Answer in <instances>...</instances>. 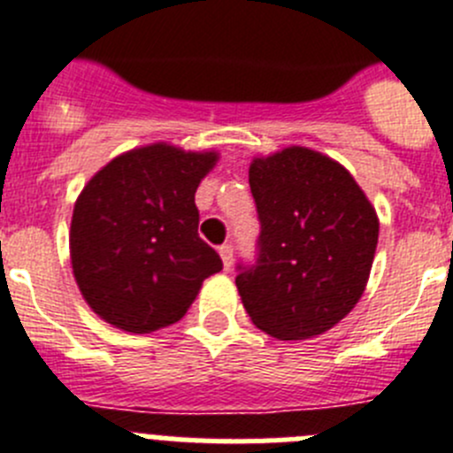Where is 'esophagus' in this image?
Segmentation results:
<instances>
[{"label": "esophagus", "instance_id": "34e87169", "mask_svg": "<svg viewBox=\"0 0 453 453\" xmlns=\"http://www.w3.org/2000/svg\"><path fill=\"white\" fill-rule=\"evenodd\" d=\"M219 256H222L224 270H229L231 263H234V245H231V242H224V245L219 247Z\"/></svg>", "mask_w": 453, "mask_h": 453}]
</instances>
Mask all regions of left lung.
<instances>
[{
	"label": "left lung",
	"instance_id": "obj_1",
	"mask_svg": "<svg viewBox=\"0 0 453 453\" xmlns=\"http://www.w3.org/2000/svg\"><path fill=\"white\" fill-rule=\"evenodd\" d=\"M250 188L261 234L256 261L235 276L247 315L279 340L329 331L365 290L374 208L345 167L306 147L256 158Z\"/></svg>",
	"mask_w": 453,
	"mask_h": 453
}]
</instances>
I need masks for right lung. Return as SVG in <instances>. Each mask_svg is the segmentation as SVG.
<instances>
[{
	"mask_svg": "<svg viewBox=\"0 0 453 453\" xmlns=\"http://www.w3.org/2000/svg\"><path fill=\"white\" fill-rule=\"evenodd\" d=\"M218 154L172 145L127 151L95 174L74 203L72 270L108 324L151 334L179 322L222 258L197 234L195 192Z\"/></svg>",
	"mask_w": 453,
	"mask_h": 453,
	"instance_id": "obj_1",
	"label": "right lung"
}]
</instances>
